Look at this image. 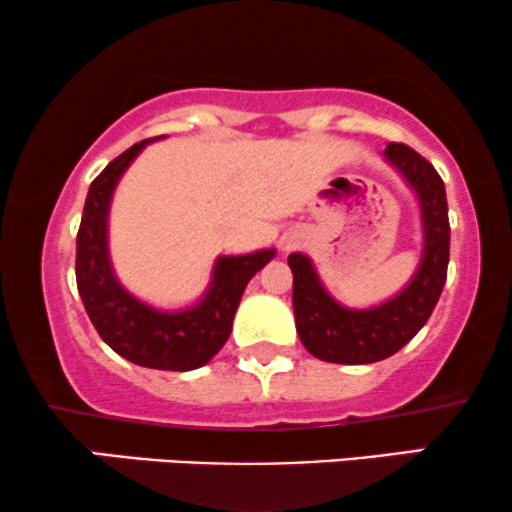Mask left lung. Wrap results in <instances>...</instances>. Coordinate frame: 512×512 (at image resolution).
<instances>
[{
  "instance_id": "1",
  "label": "left lung",
  "mask_w": 512,
  "mask_h": 512,
  "mask_svg": "<svg viewBox=\"0 0 512 512\" xmlns=\"http://www.w3.org/2000/svg\"><path fill=\"white\" fill-rule=\"evenodd\" d=\"M387 161L413 187L422 216V258L413 280L380 306L346 308L327 294L311 258L289 254L294 275V320L301 344L327 363L365 365L394 356L422 330L437 306L449 268V206L444 180L427 159L406 144L391 142Z\"/></svg>"
}]
</instances>
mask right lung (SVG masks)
<instances>
[{"label":"right lung","mask_w":512,"mask_h":512,"mask_svg":"<svg viewBox=\"0 0 512 512\" xmlns=\"http://www.w3.org/2000/svg\"><path fill=\"white\" fill-rule=\"evenodd\" d=\"M149 142L154 140L132 144L90 185L75 246V280L94 330L118 356L142 368L187 372L206 365L223 349L246 285L270 263L275 249L220 256L204 299L182 311H159L135 299L111 266L109 206L118 180Z\"/></svg>","instance_id":"1"}]
</instances>
